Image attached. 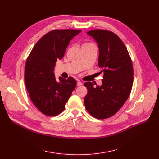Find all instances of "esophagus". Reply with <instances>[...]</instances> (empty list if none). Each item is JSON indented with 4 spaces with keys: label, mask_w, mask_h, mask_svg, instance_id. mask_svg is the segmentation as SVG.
Masks as SVG:
<instances>
[{
    "label": "esophagus",
    "mask_w": 159,
    "mask_h": 159,
    "mask_svg": "<svg viewBox=\"0 0 159 159\" xmlns=\"http://www.w3.org/2000/svg\"><path fill=\"white\" fill-rule=\"evenodd\" d=\"M82 84V83L81 82H80V81H78L77 82V86H81Z\"/></svg>",
    "instance_id": "1"
}]
</instances>
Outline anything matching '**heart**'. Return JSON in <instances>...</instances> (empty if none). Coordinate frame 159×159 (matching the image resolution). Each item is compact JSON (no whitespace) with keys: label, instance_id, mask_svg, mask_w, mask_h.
Masks as SVG:
<instances>
[{"label":"heart","instance_id":"obj_1","mask_svg":"<svg viewBox=\"0 0 159 159\" xmlns=\"http://www.w3.org/2000/svg\"><path fill=\"white\" fill-rule=\"evenodd\" d=\"M91 46H95V44L91 43V42H86L82 44V47H91Z\"/></svg>","mask_w":159,"mask_h":159}]
</instances>
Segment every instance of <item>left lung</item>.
<instances>
[{
    "instance_id": "8db88e82",
    "label": "left lung",
    "mask_w": 159,
    "mask_h": 159,
    "mask_svg": "<svg viewBox=\"0 0 159 159\" xmlns=\"http://www.w3.org/2000/svg\"><path fill=\"white\" fill-rule=\"evenodd\" d=\"M98 43V67L103 73L101 86L86 82L84 102L93 117L105 119L117 113L128 98L133 82V68L128 49L112 31L94 30L88 32Z\"/></svg>"
}]
</instances>
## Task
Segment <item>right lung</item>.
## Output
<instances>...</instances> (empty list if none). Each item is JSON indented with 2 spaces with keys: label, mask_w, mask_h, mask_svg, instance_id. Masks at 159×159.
I'll return each mask as SVG.
<instances>
[{
  "label": "right lung",
  "mask_w": 159,
  "mask_h": 159,
  "mask_svg": "<svg viewBox=\"0 0 159 159\" xmlns=\"http://www.w3.org/2000/svg\"><path fill=\"white\" fill-rule=\"evenodd\" d=\"M81 31L53 30L41 37L27 58L24 81L29 97L37 109L47 116L62 113L76 87L73 77L55 79L54 67L63 58L70 40Z\"/></svg>",
  "instance_id": "1"
}]
</instances>
